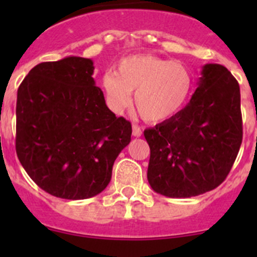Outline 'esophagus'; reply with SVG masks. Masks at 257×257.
<instances>
[{"label": "esophagus", "mask_w": 257, "mask_h": 257, "mask_svg": "<svg viewBox=\"0 0 257 257\" xmlns=\"http://www.w3.org/2000/svg\"><path fill=\"white\" fill-rule=\"evenodd\" d=\"M133 136L137 137V138L142 136V129L138 125H133Z\"/></svg>", "instance_id": "1"}]
</instances>
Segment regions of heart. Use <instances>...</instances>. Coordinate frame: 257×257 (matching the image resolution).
<instances>
[{
  "label": "heart",
  "mask_w": 257,
  "mask_h": 257,
  "mask_svg": "<svg viewBox=\"0 0 257 257\" xmlns=\"http://www.w3.org/2000/svg\"><path fill=\"white\" fill-rule=\"evenodd\" d=\"M102 87L115 112L128 107L136 92L134 103L142 118L148 123H160L186 104L193 90V76L183 63L153 54H136L121 59L116 72H105Z\"/></svg>",
  "instance_id": "b5f03b06"
}]
</instances>
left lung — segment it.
<instances>
[{"label": "left lung", "instance_id": "1", "mask_svg": "<svg viewBox=\"0 0 257 257\" xmlns=\"http://www.w3.org/2000/svg\"><path fill=\"white\" fill-rule=\"evenodd\" d=\"M144 137L155 193L191 198L212 190L230 173L242 142L239 83L221 64H205L186 107Z\"/></svg>", "mask_w": 257, "mask_h": 257}]
</instances>
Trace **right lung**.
I'll list each match as a JSON object with an SVG mask.
<instances>
[{"mask_svg":"<svg viewBox=\"0 0 257 257\" xmlns=\"http://www.w3.org/2000/svg\"><path fill=\"white\" fill-rule=\"evenodd\" d=\"M93 71L92 59L82 57L43 62L17 90V157L30 178L57 198L102 193L131 142V121L107 107Z\"/></svg>","mask_w":257,"mask_h":257,"instance_id":"right-lung-1","label":"right lung"}]
</instances>
